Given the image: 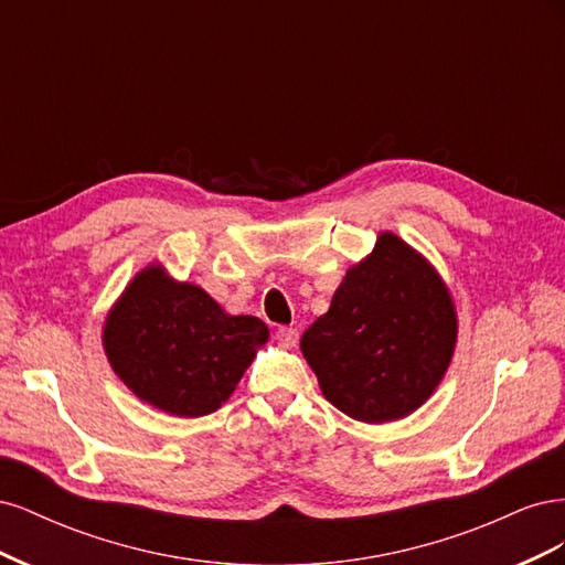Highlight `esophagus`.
I'll return each mask as SVG.
<instances>
[{
	"label": "esophagus",
	"instance_id": "obj_1",
	"mask_svg": "<svg viewBox=\"0 0 565 565\" xmlns=\"http://www.w3.org/2000/svg\"><path fill=\"white\" fill-rule=\"evenodd\" d=\"M276 337L280 341V347H285V349L297 347V341H299V332L295 328H278Z\"/></svg>",
	"mask_w": 565,
	"mask_h": 565
}]
</instances>
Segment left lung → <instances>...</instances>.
Instances as JSON below:
<instances>
[{"mask_svg": "<svg viewBox=\"0 0 565 565\" xmlns=\"http://www.w3.org/2000/svg\"><path fill=\"white\" fill-rule=\"evenodd\" d=\"M455 306L438 273L393 233L349 268L330 311L301 337V353L341 413L367 424L417 409L446 374Z\"/></svg>", "mask_w": 565, "mask_h": 565, "instance_id": "left-lung-1", "label": "left lung"}]
</instances>
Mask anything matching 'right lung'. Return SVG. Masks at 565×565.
<instances>
[{
    "mask_svg": "<svg viewBox=\"0 0 565 565\" xmlns=\"http://www.w3.org/2000/svg\"><path fill=\"white\" fill-rule=\"evenodd\" d=\"M266 339L259 318L228 316L204 289L169 280L158 266L131 280L104 330L119 380L177 417L214 413Z\"/></svg>",
    "mask_w": 565,
    "mask_h": 565,
    "instance_id": "1",
    "label": "right lung"
}]
</instances>
